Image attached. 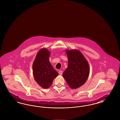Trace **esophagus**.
Wrapping results in <instances>:
<instances>
[{
    "label": "esophagus",
    "instance_id": "obj_1",
    "mask_svg": "<svg viewBox=\"0 0 120 120\" xmlns=\"http://www.w3.org/2000/svg\"><path fill=\"white\" fill-rule=\"evenodd\" d=\"M58 73H59V74L60 75H62V74H63V71H59Z\"/></svg>",
    "mask_w": 120,
    "mask_h": 120
}]
</instances>
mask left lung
<instances>
[{
  "label": "left lung",
  "instance_id": "obj_1",
  "mask_svg": "<svg viewBox=\"0 0 120 120\" xmlns=\"http://www.w3.org/2000/svg\"><path fill=\"white\" fill-rule=\"evenodd\" d=\"M68 57V66L63 73L69 86L76 89L83 85L88 79L90 68L83 54L78 49L65 50Z\"/></svg>",
  "mask_w": 120,
  "mask_h": 120
}]
</instances>
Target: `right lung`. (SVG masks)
I'll return each instance as SVG.
<instances>
[{
	"instance_id": "add662e5",
	"label": "right lung",
	"mask_w": 120,
	"mask_h": 120,
	"mask_svg": "<svg viewBox=\"0 0 120 120\" xmlns=\"http://www.w3.org/2000/svg\"><path fill=\"white\" fill-rule=\"evenodd\" d=\"M50 52L42 48L37 53L32 65L33 75L37 83L43 88L50 87L58 73L49 62Z\"/></svg>"
}]
</instances>
